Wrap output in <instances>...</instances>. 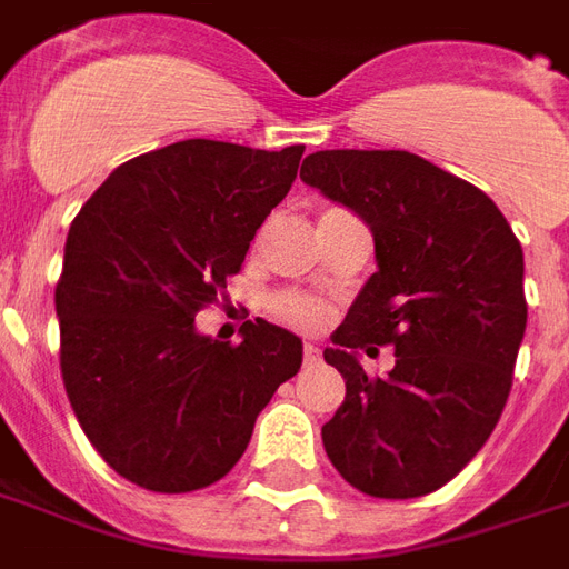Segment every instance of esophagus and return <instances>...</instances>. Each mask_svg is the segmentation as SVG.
Returning <instances> with one entry per match:
<instances>
[{
  "label": "esophagus",
  "mask_w": 569,
  "mask_h": 569,
  "mask_svg": "<svg viewBox=\"0 0 569 569\" xmlns=\"http://www.w3.org/2000/svg\"><path fill=\"white\" fill-rule=\"evenodd\" d=\"M320 360V350H318V345H302V362H306V366H315V362Z\"/></svg>",
  "instance_id": "34e87169"
}]
</instances>
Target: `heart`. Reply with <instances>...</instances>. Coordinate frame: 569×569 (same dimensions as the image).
<instances>
[{
  "mask_svg": "<svg viewBox=\"0 0 569 569\" xmlns=\"http://www.w3.org/2000/svg\"><path fill=\"white\" fill-rule=\"evenodd\" d=\"M272 318L288 323L293 330H320L327 318H330V306L320 300V297H311V293H300V290H284L279 297H272Z\"/></svg>",
  "mask_w": 569,
  "mask_h": 569,
  "instance_id": "obj_1",
  "label": "heart"
}]
</instances>
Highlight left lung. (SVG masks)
<instances>
[{"mask_svg": "<svg viewBox=\"0 0 569 569\" xmlns=\"http://www.w3.org/2000/svg\"><path fill=\"white\" fill-rule=\"evenodd\" d=\"M300 177L369 224L378 260L323 350L345 378L323 450L371 498L435 492L510 396L528 323L522 246L489 194L405 149H323ZM369 340L397 348L383 379L356 362Z\"/></svg>", "mask_w": 569, "mask_h": 569, "instance_id": "obj_1", "label": "left lung"}]
</instances>
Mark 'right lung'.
Instances as JSON below:
<instances>
[{"mask_svg": "<svg viewBox=\"0 0 569 569\" xmlns=\"http://www.w3.org/2000/svg\"><path fill=\"white\" fill-rule=\"evenodd\" d=\"M302 152L179 140L119 164L71 221L57 281L62 383L89 443L140 489L221 480L300 371L293 332L254 318L230 345L194 318L242 269Z\"/></svg>", "mask_w": 569, "mask_h": 569, "instance_id": "add662e5", "label": "right lung"}]
</instances>
